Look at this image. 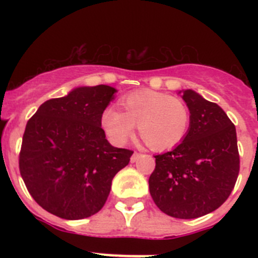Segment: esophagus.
I'll return each instance as SVG.
<instances>
[{"mask_svg": "<svg viewBox=\"0 0 258 258\" xmlns=\"http://www.w3.org/2000/svg\"><path fill=\"white\" fill-rule=\"evenodd\" d=\"M139 157H140V153H137V152H134V155L131 156V160H130V161H131V162L134 163V162H136L137 160H139Z\"/></svg>", "mask_w": 258, "mask_h": 258, "instance_id": "1", "label": "esophagus"}]
</instances>
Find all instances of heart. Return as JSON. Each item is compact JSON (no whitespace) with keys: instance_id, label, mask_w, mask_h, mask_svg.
Returning <instances> with one entry per match:
<instances>
[{"instance_id":"1","label":"heart","mask_w":258,"mask_h":258,"mask_svg":"<svg viewBox=\"0 0 258 258\" xmlns=\"http://www.w3.org/2000/svg\"><path fill=\"white\" fill-rule=\"evenodd\" d=\"M122 111L108 107L101 114V127L116 146L134 135L135 124L152 150L163 151L178 146L186 137L191 114L186 103L158 91L142 90L119 101Z\"/></svg>"}]
</instances>
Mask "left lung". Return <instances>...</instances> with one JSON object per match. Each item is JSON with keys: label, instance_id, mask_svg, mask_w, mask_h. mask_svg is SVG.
<instances>
[{"label": "left lung", "instance_id": "8db88e82", "mask_svg": "<svg viewBox=\"0 0 258 258\" xmlns=\"http://www.w3.org/2000/svg\"><path fill=\"white\" fill-rule=\"evenodd\" d=\"M191 114L183 141L155 156L148 179L153 202L171 217L189 220L217 210L235 187L240 156L235 124L194 90L179 91Z\"/></svg>", "mask_w": 258, "mask_h": 258}]
</instances>
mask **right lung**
<instances>
[{
    "instance_id": "add662e5",
    "label": "right lung",
    "mask_w": 258,
    "mask_h": 258,
    "mask_svg": "<svg viewBox=\"0 0 258 258\" xmlns=\"http://www.w3.org/2000/svg\"><path fill=\"white\" fill-rule=\"evenodd\" d=\"M107 85L80 86L46 101L26 124L20 172L36 202L64 220H82L103 207L116 173L132 151L113 147L101 114L116 97Z\"/></svg>"
}]
</instances>
